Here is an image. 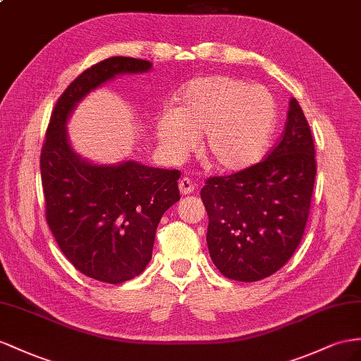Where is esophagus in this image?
<instances>
[{
	"label": "esophagus",
	"instance_id": "obj_1",
	"mask_svg": "<svg viewBox=\"0 0 361 361\" xmlns=\"http://www.w3.org/2000/svg\"><path fill=\"white\" fill-rule=\"evenodd\" d=\"M178 186H180V192L183 193V195H189V193H192L193 189H195V186H193V181L189 177H183L178 183Z\"/></svg>",
	"mask_w": 361,
	"mask_h": 361
}]
</instances>
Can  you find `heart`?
Returning <instances> with one entry per match:
<instances>
[{"label":"heart","mask_w":361,"mask_h":361,"mask_svg":"<svg viewBox=\"0 0 361 361\" xmlns=\"http://www.w3.org/2000/svg\"><path fill=\"white\" fill-rule=\"evenodd\" d=\"M276 123L271 92L233 76L210 75L190 80L177 97L175 113L159 118V138L183 157L204 133L202 155L221 172H238L262 159Z\"/></svg>","instance_id":"heart-1"}]
</instances>
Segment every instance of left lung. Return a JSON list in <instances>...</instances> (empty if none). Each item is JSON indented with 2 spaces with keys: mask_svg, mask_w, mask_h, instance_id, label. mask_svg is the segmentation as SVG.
Wrapping results in <instances>:
<instances>
[{
  "mask_svg": "<svg viewBox=\"0 0 361 361\" xmlns=\"http://www.w3.org/2000/svg\"><path fill=\"white\" fill-rule=\"evenodd\" d=\"M316 151L308 120L290 100L281 140L250 168L206 180L207 247L228 279H265L288 262L310 216Z\"/></svg>",
  "mask_w": 361,
  "mask_h": 361,
  "instance_id": "1",
  "label": "left lung"
}]
</instances>
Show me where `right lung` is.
Listing matches in <instances>:
<instances>
[{
	"label": "right lung",
	"instance_id": "obj_1",
	"mask_svg": "<svg viewBox=\"0 0 361 361\" xmlns=\"http://www.w3.org/2000/svg\"><path fill=\"white\" fill-rule=\"evenodd\" d=\"M151 62L114 56L87 68L59 96L41 149L45 219L62 253L91 279L122 283L152 257L155 230L180 200L178 169L137 161L90 164L71 151L66 120L76 102L123 73H143Z\"/></svg>",
	"mask_w": 361,
	"mask_h": 361
}]
</instances>
